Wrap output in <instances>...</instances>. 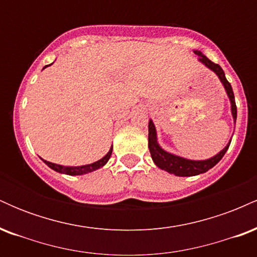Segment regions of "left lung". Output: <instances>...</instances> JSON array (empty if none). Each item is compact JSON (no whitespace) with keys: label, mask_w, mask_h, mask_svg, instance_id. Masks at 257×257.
<instances>
[{"label":"left lung","mask_w":257,"mask_h":257,"mask_svg":"<svg viewBox=\"0 0 257 257\" xmlns=\"http://www.w3.org/2000/svg\"><path fill=\"white\" fill-rule=\"evenodd\" d=\"M194 54L198 55L200 63L204 64L205 66H208L209 69L213 70V71L219 76L220 81L222 82L223 87H225V89L227 91V95H228L229 100H231L233 119H234L235 122V119H237V106H235L234 94H233L231 83L226 79L223 70L221 69L220 65L209 60V59L206 58L205 55H203L200 52L194 51ZM229 144L231 143H228V145H227L220 153L214 156L213 158L205 159V161H190V159L178 157V156H174L172 153H168L164 151V150H162L157 144V135H156L155 124H153L152 120H150L149 123V149L153 162H155L156 166L161 168L162 170H166V172L174 174V175L176 176H194L198 175V174L208 172L209 169H211L214 166H216V164L221 161V158L225 156L226 151L229 147Z\"/></svg>","instance_id":"left-lung-1"}]
</instances>
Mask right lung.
Instances as JSON below:
<instances>
[{
    "label": "right lung",
    "mask_w": 257,
    "mask_h": 257,
    "mask_svg": "<svg viewBox=\"0 0 257 257\" xmlns=\"http://www.w3.org/2000/svg\"><path fill=\"white\" fill-rule=\"evenodd\" d=\"M47 66H48V65H47ZM44 67H46V66H44ZM44 67H43V69H44ZM111 153H112V147L110 149V151L107 152V155H106L105 157H102L101 159H100V161L94 162V163L88 164V166H82V167H64V166H59V164L51 163V162H47V161H43V162L49 168H52L53 170H55V172H58V173L67 174V175H82V174H87V173L94 172V170H96V169H99V168L104 167L105 164L107 163L108 159H110Z\"/></svg>",
    "instance_id": "obj_1"
}]
</instances>
